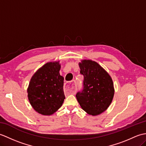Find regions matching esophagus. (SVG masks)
<instances>
[{"mask_svg":"<svg viewBox=\"0 0 146 146\" xmlns=\"http://www.w3.org/2000/svg\"><path fill=\"white\" fill-rule=\"evenodd\" d=\"M75 81L73 80L72 82H66L64 83V90L68 94H75Z\"/></svg>","mask_w":146,"mask_h":146,"instance_id":"34e87169","label":"esophagus"}]
</instances>
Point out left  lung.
<instances>
[{"instance_id": "obj_1", "label": "left lung", "mask_w": 146, "mask_h": 146, "mask_svg": "<svg viewBox=\"0 0 146 146\" xmlns=\"http://www.w3.org/2000/svg\"><path fill=\"white\" fill-rule=\"evenodd\" d=\"M80 73L84 76L82 92L76 97L82 109L92 116L106 110L112 102L115 90L111 76L96 61L83 60L79 63Z\"/></svg>"}]
</instances>
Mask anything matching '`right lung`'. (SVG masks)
Wrapping results in <instances>:
<instances>
[{
	"instance_id": "obj_1",
	"label": "right lung",
	"mask_w": 146,
	"mask_h": 146,
	"mask_svg": "<svg viewBox=\"0 0 146 146\" xmlns=\"http://www.w3.org/2000/svg\"><path fill=\"white\" fill-rule=\"evenodd\" d=\"M60 61L46 63L30 80L27 90L30 104L37 112L51 115L63 104L64 78L60 75Z\"/></svg>"
}]
</instances>
